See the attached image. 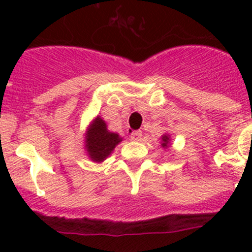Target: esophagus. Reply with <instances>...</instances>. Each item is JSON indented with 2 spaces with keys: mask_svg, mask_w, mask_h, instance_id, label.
<instances>
[{
  "mask_svg": "<svg viewBox=\"0 0 252 252\" xmlns=\"http://www.w3.org/2000/svg\"><path fill=\"white\" fill-rule=\"evenodd\" d=\"M141 136H142V131L141 130H135V131H133V133H131L130 139L133 141H140Z\"/></svg>",
  "mask_w": 252,
  "mask_h": 252,
  "instance_id": "obj_1",
  "label": "esophagus"
}]
</instances>
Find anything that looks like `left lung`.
<instances>
[{
    "mask_svg": "<svg viewBox=\"0 0 252 252\" xmlns=\"http://www.w3.org/2000/svg\"><path fill=\"white\" fill-rule=\"evenodd\" d=\"M171 136L168 135V134H163L161 138V147H163V149H168L169 146H171Z\"/></svg>",
    "mask_w": 252,
    "mask_h": 252,
    "instance_id": "obj_1",
    "label": "left lung"
}]
</instances>
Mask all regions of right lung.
<instances>
[{
  "instance_id": "add662e5",
  "label": "right lung",
  "mask_w": 252,
  "mask_h": 252,
  "mask_svg": "<svg viewBox=\"0 0 252 252\" xmlns=\"http://www.w3.org/2000/svg\"><path fill=\"white\" fill-rule=\"evenodd\" d=\"M122 140L123 138H121L119 134L108 130L106 122L97 116L91 121L86 129L84 147L91 161L101 163L110 156L114 147Z\"/></svg>"
}]
</instances>
